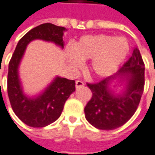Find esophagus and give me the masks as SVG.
Returning <instances> with one entry per match:
<instances>
[{
    "instance_id": "1",
    "label": "esophagus",
    "mask_w": 155,
    "mask_h": 155,
    "mask_svg": "<svg viewBox=\"0 0 155 155\" xmlns=\"http://www.w3.org/2000/svg\"><path fill=\"white\" fill-rule=\"evenodd\" d=\"M84 85V82L81 81H75V87H76V88H80V87H83Z\"/></svg>"
}]
</instances>
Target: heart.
Returning a JSON list of instances; mask_svg holds the SVG:
<instances>
[{
    "label": "heart",
    "mask_w": 155,
    "mask_h": 155,
    "mask_svg": "<svg viewBox=\"0 0 155 155\" xmlns=\"http://www.w3.org/2000/svg\"><path fill=\"white\" fill-rule=\"evenodd\" d=\"M130 45L125 37L107 35H85L68 48L66 55L73 68H78L81 61L91 60L90 71L98 77L112 74L129 54Z\"/></svg>",
    "instance_id": "b5f03b06"
}]
</instances>
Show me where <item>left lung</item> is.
Masks as SVG:
<instances>
[{"label":"left lung","instance_id":"obj_1","mask_svg":"<svg viewBox=\"0 0 155 155\" xmlns=\"http://www.w3.org/2000/svg\"><path fill=\"white\" fill-rule=\"evenodd\" d=\"M145 65L137 48L117 73L87 87L92 98L85 107L87 120L101 130H114L124 125L135 113L144 90ZM113 81H122L124 90L116 94L110 87Z\"/></svg>","mask_w":155,"mask_h":155}]
</instances>
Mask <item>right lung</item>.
<instances>
[{
  "instance_id": "1",
  "label": "right lung",
  "mask_w": 155,
  "mask_h": 155,
  "mask_svg": "<svg viewBox=\"0 0 155 155\" xmlns=\"http://www.w3.org/2000/svg\"><path fill=\"white\" fill-rule=\"evenodd\" d=\"M66 28L44 23L28 31L17 44L8 64V94L15 114L22 122L33 127H43L61 116L66 101L75 91V81L57 76L37 96L25 94L19 77V66L26 48L34 40L50 41L64 48Z\"/></svg>"
}]
</instances>
